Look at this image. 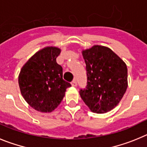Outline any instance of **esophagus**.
Here are the masks:
<instances>
[{
  "label": "esophagus",
  "instance_id": "obj_1",
  "mask_svg": "<svg viewBox=\"0 0 147 147\" xmlns=\"http://www.w3.org/2000/svg\"><path fill=\"white\" fill-rule=\"evenodd\" d=\"M71 84H72V86H77V81H76V80H75V79H74L73 81H72V83H71Z\"/></svg>",
  "mask_w": 147,
  "mask_h": 147
}]
</instances>
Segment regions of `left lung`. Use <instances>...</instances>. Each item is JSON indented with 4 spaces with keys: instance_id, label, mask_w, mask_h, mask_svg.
Wrapping results in <instances>:
<instances>
[{
    "instance_id": "8db88e82",
    "label": "left lung",
    "mask_w": 147,
    "mask_h": 147,
    "mask_svg": "<svg viewBox=\"0 0 147 147\" xmlns=\"http://www.w3.org/2000/svg\"><path fill=\"white\" fill-rule=\"evenodd\" d=\"M87 83L79 93L90 110L105 113L118 105L127 89L126 63L109 48L94 46L82 52Z\"/></svg>"
}]
</instances>
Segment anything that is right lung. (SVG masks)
<instances>
[{"label": "right lung", "instance_id": "1", "mask_svg": "<svg viewBox=\"0 0 147 147\" xmlns=\"http://www.w3.org/2000/svg\"><path fill=\"white\" fill-rule=\"evenodd\" d=\"M61 53L57 47L38 51L20 70L18 84L20 92L33 109L51 112L63 100L71 84L63 79V68L56 62Z\"/></svg>", "mask_w": 147, "mask_h": 147}]
</instances>
